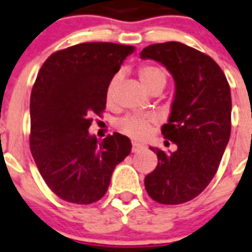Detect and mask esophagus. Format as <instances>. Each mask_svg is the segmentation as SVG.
<instances>
[{
	"label": "esophagus",
	"mask_w": 252,
	"mask_h": 252,
	"mask_svg": "<svg viewBox=\"0 0 252 252\" xmlns=\"http://www.w3.org/2000/svg\"><path fill=\"white\" fill-rule=\"evenodd\" d=\"M144 145L138 144V142H132V153H138V151L144 150Z\"/></svg>",
	"instance_id": "obj_1"
}]
</instances>
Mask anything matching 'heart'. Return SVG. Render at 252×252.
I'll list each match as a JSON object with an SVG mask.
<instances>
[{"mask_svg": "<svg viewBox=\"0 0 252 252\" xmlns=\"http://www.w3.org/2000/svg\"><path fill=\"white\" fill-rule=\"evenodd\" d=\"M138 79L147 92L154 88H164L167 83V73L161 67L154 64H145L138 68ZM114 85L115 80H111L107 85L106 99L110 102L114 95ZM154 124V119L151 118H138V116H126L119 122V128L123 132L134 138H142L149 133L151 126Z\"/></svg>", "mask_w": 252, "mask_h": 252, "instance_id": "1", "label": "heart"}]
</instances>
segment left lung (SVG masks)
<instances>
[{
	"mask_svg": "<svg viewBox=\"0 0 252 252\" xmlns=\"http://www.w3.org/2000/svg\"><path fill=\"white\" fill-rule=\"evenodd\" d=\"M141 59H153L175 80V98L161 133L177 150L157 153L158 165L145 188L158 203L180 204L203 191L214 179L230 137L232 97L226 77L214 59L188 45H149Z\"/></svg>",
	"mask_w": 252,
	"mask_h": 252,
	"instance_id": "1",
	"label": "left lung"
}]
</instances>
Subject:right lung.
I'll return each instance as SVG.
<instances>
[{"instance_id": "1", "label": "right lung", "mask_w": 252, "mask_h": 252, "mask_svg": "<svg viewBox=\"0 0 252 252\" xmlns=\"http://www.w3.org/2000/svg\"><path fill=\"white\" fill-rule=\"evenodd\" d=\"M133 46L84 42L42 64L31 93V153L46 185L61 199L91 204L106 194L114 169L128 157L120 133L103 141L89 133L92 114L106 107V91Z\"/></svg>"}]
</instances>
